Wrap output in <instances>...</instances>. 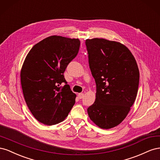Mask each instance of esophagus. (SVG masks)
I'll list each match as a JSON object with an SVG mask.
<instances>
[{
  "mask_svg": "<svg viewBox=\"0 0 160 160\" xmlns=\"http://www.w3.org/2000/svg\"><path fill=\"white\" fill-rule=\"evenodd\" d=\"M78 97H79V99L83 98V97H84V93H79V94H78Z\"/></svg>",
  "mask_w": 160,
  "mask_h": 160,
  "instance_id": "esophagus-1",
  "label": "esophagus"
}]
</instances>
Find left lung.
<instances>
[{"label": "left lung", "instance_id": "obj_1", "mask_svg": "<svg viewBox=\"0 0 160 160\" xmlns=\"http://www.w3.org/2000/svg\"><path fill=\"white\" fill-rule=\"evenodd\" d=\"M91 74L96 83L94 103L88 109L90 119L101 129L122 123L136 98L139 72L137 62L122 43L102 38L85 41Z\"/></svg>", "mask_w": 160, "mask_h": 160}]
</instances>
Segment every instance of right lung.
<instances>
[{
    "mask_svg": "<svg viewBox=\"0 0 160 160\" xmlns=\"http://www.w3.org/2000/svg\"><path fill=\"white\" fill-rule=\"evenodd\" d=\"M79 38L53 35L32 47L21 70L25 102L35 118L47 125L62 122L75 103L76 95L63 72L78 53ZM62 82L66 83L62 88Z\"/></svg>",
    "mask_w": 160,
    "mask_h": 160,
    "instance_id": "right-lung-1",
    "label": "right lung"
}]
</instances>
